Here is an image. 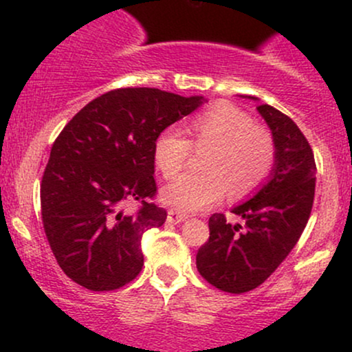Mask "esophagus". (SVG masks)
Returning <instances> with one entry per match:
<instances>
[{"label": "esophagus", "mask_w": 352, "mask_h": 352, "mask_svg": "<svg viewBox=\"0 0 352 352\" xmlns=\"http://www.w3.org/2000/svg\"><path fill=\"white\" fill-rule=\"evenodd\" d=\"M185 220H187V215H185V213H182L175 208L168 210V213H167L168 223H182V221H185Z\"/></svg>", "instance_id": "34e87169"}]
</instances>
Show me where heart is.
<instances>
[{"label":"heart","mask_w":352,"mask_h":352,"mask_svg":"<svg viewBox=\"0 0 352 352\" xmlns=\"http://www.w3.org/2000/svg\"><path fill=\"white\" fill-rule=\"evenodd\" d=\"M185 132L168 127L153 144V160L165 179L177 175L192 153L207 151L201 173H184L162 188V200L180 212H199L227 192L241 197L266 180L274 164L273 137L252 116L230 102H218L188 120Z\"/></svg>","instance_id":"heart-1"}]
</instances>
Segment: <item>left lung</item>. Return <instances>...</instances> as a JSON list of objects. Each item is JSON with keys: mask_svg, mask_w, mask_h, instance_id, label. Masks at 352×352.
Returning <instances> with one entry per match:
<instances>
[{"mask_svg": "<svg viewBox=\"0 0 352 352\" xmlns=\"http://www.w3.org/2000/svg\"><path fill=\"white\" fill-rule=\"evenodd\" d=\"M256 111L272 131V173L252 199L232 208L243 225L228 223L223 213L210 217V238L197 253L201 276L235 294L252 292L268 280L294 248L308 223L316 184L313 151L300 127L268 104Z\"/></svg>", "mask_w": 352, "mask_h": 352, "instance_id": "left-lung-1", "label": "left lung"}]
</instances>
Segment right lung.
Listing matches in <instances>:
<instances>
[{"label":"right lung","mask_w":352,"mask_h":352,"mask_svg":"<svg viewBox=\"0 0 352 352\" xmlns=\"http://www.w3.org/2000/svg\"><path fill=\"white\" fill-rule=\"evenodd\" d=\"M153 87L109 91L91 100L54 140L41 182L44 232L64 273L91 292H112L144 266L147 230L167 212L155 195L153 144L205 102ZM131 201L143 204L135 214Z\"/></svg>","instance_id":"obj_1"}]
</instances>
